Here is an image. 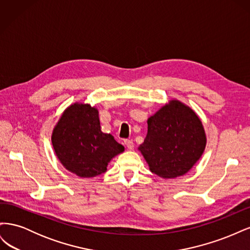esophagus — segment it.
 <instances>
[{"mask_svg":"<svg viewBox=\"0 0 250 250\" xmlns=\"http://www.w3.org/2000/svg\"><path fill=\"white\" fill-rule=\"evenodd\" d=\"M124 143H125V145H126V147H127L128 149H129V150H133L134 144H133V141H132V140H125Z\"/></svg>","mask_w":250,"mask_h":250,"instance_id":"obj_1","label":"esophagus"}]
</instances>
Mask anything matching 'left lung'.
Returning a JSON list of instances; mask_svg holds the SVG:
<instances>
[{
    "instance_id": "obj_1",
    "label": "left lung",
    "mask_w": 250,
    "mask_h": 250,
    "mask_svg": "<svg viewBox=\"0 0 250 250\" xmlns=\"http://www.w3.org/2000/svg\"><path fill=\"white\" fill-rule=\"evenodd\" d=\"M148 132L139 150L150 171L163 178L183 176L201 157L207 137L195 111L178 100L147 121Z\"/></svg>"
}]
</instances>
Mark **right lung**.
Wrapping results in <instances>:
<instances>
[{"instance_id": "1", "label": "right lung", "mask_w": 250, "mask_h": 250, "mask_svg": "<svg viewBox=\"0 0 250 250\" xmlns=\"http://www.w3.org/2000/svg\"><path fill=\"white\" fill-rule=\"evenodd\" d=\"M53 148L60 163L79 177H95L107 170L111 158L124 146L101 131L99 112L89 104L67 107L52 133Z\"/></svg>"}]
</instances>
